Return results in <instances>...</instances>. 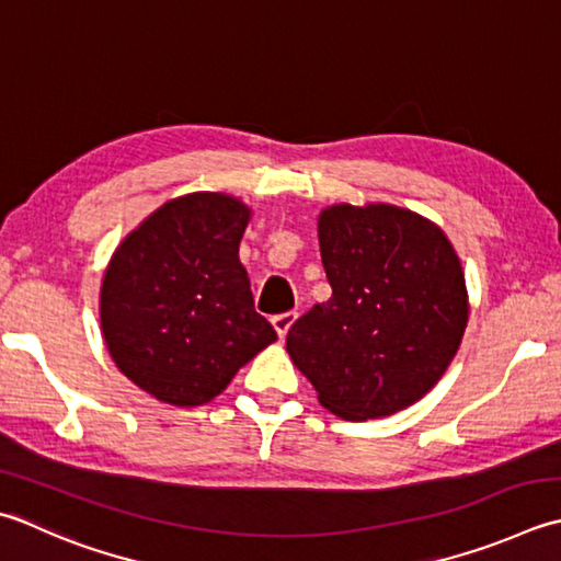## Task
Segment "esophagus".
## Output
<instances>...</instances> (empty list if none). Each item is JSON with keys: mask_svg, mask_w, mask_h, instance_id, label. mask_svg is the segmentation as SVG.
Returning <instances> with one entry per match:
<instances>
[{"mask_svg": "<svg viewBox=\"0 0 561 561\" xmlns=\"http://www.w3.org/2000/svg\"><path fill=\"white\" fill-rule=\"evenodd\" d=\"M296 318H299V313H296V311H287V313H279V316L272 318V325H274V331H277L279 337L289 333V328L294 325Z\"/></svg>", "mask_w": 561, "mask_h": 561, "instance_id": "obj_1", "label": "esophagus"}]
</instances>
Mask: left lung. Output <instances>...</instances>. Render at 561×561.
Masks as SVG:
<instances>
[{"label": "left lung", "mask_w": 561, "mask_h": 561, "mask_svg": "<svg viewBox=\"0 0 561 561\" xmlns=\"http://www.w3.org/2000/svg\"><path fill=\"white\" fill-rule=\"evenodd\" d=\"M318 243L333 296L291 325V362L337 419L409 409L440 381L469 321L453 243L393 204L323 208Z\"/></svg>", "instance_id": "8db88e82"}]
</instances>
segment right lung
I'll return each instance as SVG.
<instances>
[{
  "label": "right lung",
  "instance_id": "add662e5",
  "mask_svg": "<svg viewBox=\"0 0 561 561\" xmlns=\"http://www.w3.org/2000/svg\"><path fill=\"white\" fill-rule=\"evenodd\" d=\"M252 208L224 192L164 202L108 260L99 318L116 367L170 405L208 403L277 340L238 248Z\"/></svg>",
  "mask_w": 561,
  "mask_h": 561
}]
</instances>
